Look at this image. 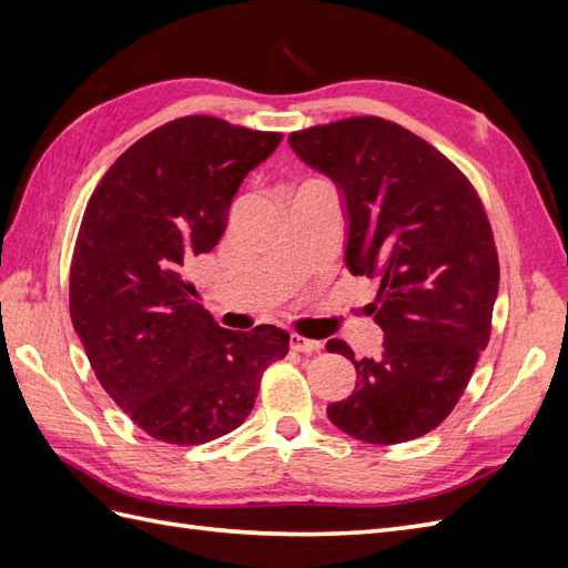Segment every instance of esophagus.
<instances>
[{
	"label": "esophagus",
	"mask_w": 568,
	"mask_h": 568,
	"mask_svg": "<svg viewBox=\"0 0 568 568\" xmlns=\"http://www.w3.org/2000/svg\"><path fill=\"white\" fill-rule=\"evenodd\" d=\"M288 343H291V348L298 351V353H315V351H320V348H322V343H320V341L305 338V336H301V334H291Z\"/></svg>",
	"instance_id": "34e87169"
}]
</instances>
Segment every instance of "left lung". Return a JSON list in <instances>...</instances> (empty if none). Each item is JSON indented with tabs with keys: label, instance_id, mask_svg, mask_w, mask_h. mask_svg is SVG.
I'll list each match as a JSON object with an SVG mask.
<instances>
[{
	"label": "left lung",
	"instance_id": "left-lung-1",
	"mask_svg": "<svg viewBox=\"0 0 568 568\" xmlns=\"http://www.w3.org/2000/svg\"><path fill=\"white\" fill-rule=\"evenodd\" d=\"M288 144L338 186L348 270L382 282L372 315L384 351L355 357L326 341L357 372L326 415L365 443L419 438L450 415L490 338L500 265L484 203L438 149L384 118L291 132Z\"/></svg>",
	"mask_w": 568,
	"mask_h": 568
}]
</instances>
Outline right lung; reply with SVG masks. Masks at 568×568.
<instances>
[{"label": "right lung", "mask_w": 568, "mask_h": 568, "mask_svg": "<svg viewBox=\"0 0 568 568\" xmlns=\"http://www.w3.org/2000/svg\"><path fill=\"white\" fill-rule=\"evenodd\" d=\"M213 115L170 120L134 142L84 209L71 320L99 384L151 438L201 445L242 426L288 334L222 329L184 280L227 227L234 194L280 146Z\"/></svg>", "instance_id": "right-lung-1"}]
</instances>
